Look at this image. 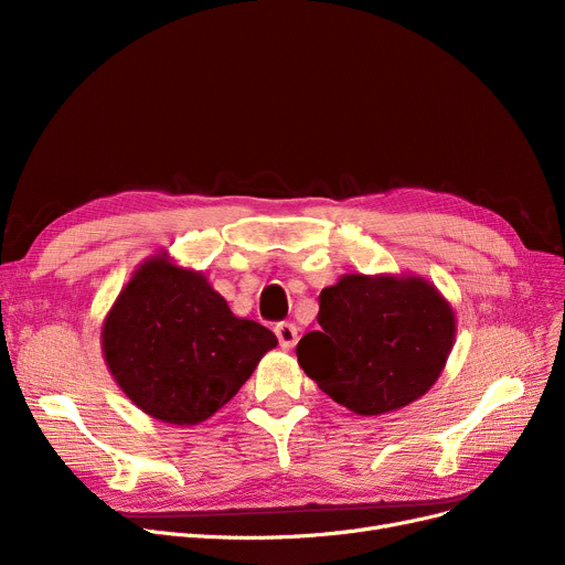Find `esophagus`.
Returning <instances> with one entry per match:
<instances>
[{"mask_svg": "<svg viewBox=\"0 0 565 565\" xmlns=\"http://www.w3.org/2000/svg\"><path fill=\"white\" fill-rule=\"evenodd\" d=\"M275 334L284 350H290L295 343H298V328H295L292 322H279L275 328Z\"/></svg>", "mask_w": 565, "mask_h": 565, "instance_id": "34e87169", "label": "esophagus"}]
</instances>
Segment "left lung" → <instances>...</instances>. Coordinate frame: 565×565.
Masks as SVG:
<instances>
[{
  "label": "left lung",
  "instance_id": "8db88e82",
  "mask_svg": "<svg viewBox=\"0 0 565 565\" xmlns=\"http://www.w3.org/2000/svg\"><path fill=\"white\" fill-rule=\"evenodd\" d=\"M320 328L298 343L302 371L362 417L422 398L447 366L456 313L417 275H343L320 292Z\"/></svg>",
  "mask_w": 565,
  "mask_h": 565
}]
</instances>
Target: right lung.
I'll list each match as a JSON object with an SVG mask.
<instances>
[{
    "label": "right lung",
    "instance_id": "1",
    "mask_svg": "<svg viewBox=\"0 0 565 565\" xmlns=\"http://www.w3.org/2000/svg\"><path fill=\"white\" fill-rule=\"evenodd\" d=\"M100 345L111 377L141 412L196 426L241 392L277 337L237 318L203 273L162 252L118 292Z\"/></svg>",
    "mask_w": 565,
    "mask_h": 565
}]
</instances>
